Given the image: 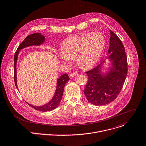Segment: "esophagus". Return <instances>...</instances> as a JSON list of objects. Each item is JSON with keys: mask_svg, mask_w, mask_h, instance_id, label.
Here are the masks:
<instances>
[{"mask_svg": "<svg viewBox=\"0 0 146 146\" xmlns=\"http://www.w3.org/2000/svg\"><path fill=\"white\" fill-rule=\"evenodd\" d=\"M77 74H78V73L76 72H73V73H71V74H70V77H74L75 76H76V75H77Z\"/></svg>", "mask_w": 146, "mask_h": 146, "instance_id": "esophagus-1", "label": "esophagus"}]
</instances>
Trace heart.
<instances>
[{
	"instance_id": "obj_1",
	"label": "heart",
	"mask_w": 146,
	"mask_h": 146,
	"mask_svg": "<svg viewBox=\"0 0 146 146\" xmlns=\"http://www.w3.org/2000/svg\"><path fill=\"white\" fill-rule=\"evenodd\" d=\"M105 44V38L99 32L72 35L66 38L61 46L60 58L65 63L76 59L81 69L88 70L99 62Z\"/></svg>"
}]
</instances>
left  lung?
I'll return each mask as SVG.
<instances>
[{
    "mask_svg": "<svg viewBox=\"0 0 146 146\" xmlns=\"http://www.w3.org/2000/svg\"><path fill=\"white\" fill-rule=\"evenodd\" d=\"M110 34L108 57L99 65L86 72L88 80L84 93L88 102L94 106H103L113 101L120 92L127 74L124 47L111 30Z\"/></svg>",
    "mask_w": 146,
    "mask_h": 146,
    "instance_id": "8db88e82",
    "label": "left lung"
}]
</instances>
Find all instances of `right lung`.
Here are the masks:
<instances>
[{
    "label": "right lung",
    "instance_id": "obj_1",
    "mask_svg": "<svg viewBox=\"0 0 146 146\" xmlns=\"http://www.w3.org/2000/svg\"><path fill=\"white\" fill-rule=\"evenodd\" d=\"M45 37L43 35L39 33H36L28 35L23 41L21 43L17 48L14 56V81L15 84L18 89L17 85V64L18 61V54L21 50L25 47H27L31 46H40L43 44L45 42ZM69 77L68 74H64L61 75L57 80V86L55 90V93L53 96V98L48 102L47 103L40 106H34L29 103H27L29 106L34 108L36 110L46 112L54 110L58 107L62 100L63 92L64 90L65 85L69 80Z\"/></svg>",
    "mask_w": 146,
    "mask_h": 146
}]
</instances>
